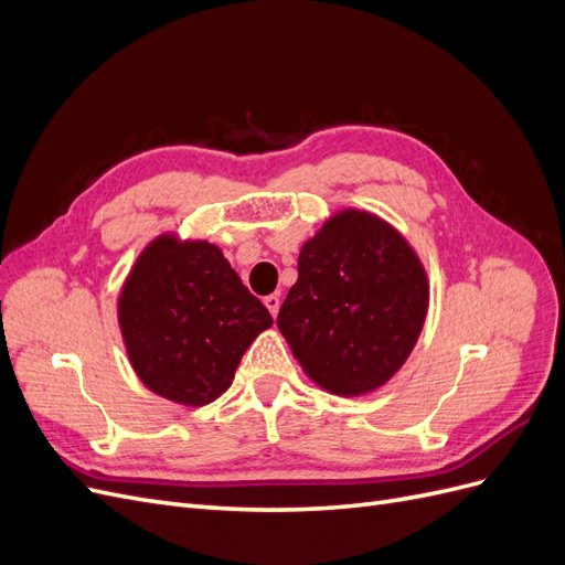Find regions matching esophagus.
Listing matches in <instances>:
<instances>
[{
    "label": "esophagus",
    "instance_id": "1",
    "mask_svg": "<svg viewBox=\"0 0 565 565\" xmlns=\"http://www.w3.org/2000/svg\"><path fill=\"white\" fill-rule=\"evenodd\" d=\"M264 303H266V309L270 311V316H273V318H278V311H280V297H278V295H270V297H266V299H264Z\"/></svg>",
    "mask_w": 565,
    "mask_h": 565
}]
</instances>
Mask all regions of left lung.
<instances>
[{"instance_id": "left-lung-1", "label": "left lung", "mask_w": 565, "mask_h": 565, "mask_svg": "<svg viewBox=\"0 0 565 565\" xmlns=\"http://www.w3.org/2000/svg\"><path fill=\"white\" fill-rule=\"evenodd\" d=\"M426 309L429 280L405 237L380 216L344 210L303 243L278 328L303 372L349 398L403 367Z\"/></svg>"}]
</instances>
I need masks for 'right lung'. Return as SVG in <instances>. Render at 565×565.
<instances>
[{
    "label": "right lung",
    "instance_id": "1",
    "mask_svg": "<svg viewBox=\"0 0 565 565\" xmlns=\"http://www.w3.org/2000/svg\"><path fill=\"white\" fill-rule=\"evenodd\" d=\"M129 363L158 396L200 407L224 393L273 318L212 243L160 235L117 301Z\"/></svg>",
    "mask_w": 565,
    "mask_h": 565
}]
</instances>
